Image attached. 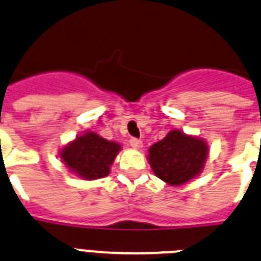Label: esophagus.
<instances>
[{
  "mask_svg": "<svg viewBox=\"0 0 261 261\" xmlns=\"http://www.w3.org/2000/svg\"><path fill=\"white\" fill-rule=\"evenodd\" d=\"M128 143H130V146L134 147V148H140V147L143 146V142L140 139H138V138H131V139L128 140Z\"/></svg>",
  "mask_w": 261,
  "mask_h": 261,
  "instance_id": "1",
  "label": "esophagus"
}]
</instances>
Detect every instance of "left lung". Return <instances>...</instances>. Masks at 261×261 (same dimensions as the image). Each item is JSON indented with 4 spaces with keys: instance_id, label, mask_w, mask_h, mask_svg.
<instances>
[{
    "instance_id": "1",
    "label": "left lung",
    "mask_w": 261,
    "mask_h": 261,
    "mask_svg": "<svg viewBox=\"0 0 261 261\" xmlns=\"http://www.w3.org/2000/svg\"><path fill=\"white\" fill-rule=\"evenodd\" d=\"M148 152L153 173L169 185H181L203 168L207 146L203 140L173 130L153 144Z\"/></svg>"
}]
</instances>
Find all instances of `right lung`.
I'll list each match as a JSON object with an SVG mask.
<instances>
[{
  "mask_svg": "<svg viewBox=\"0 0 261 261\" xmlns=\"http://www.w3.org/2000/svg\"><path fill=\"white\" fill-rule=\"evenodd\" d=\"M121 146L109 142L94 133H87L64 147L62 162L74 173L87 180L108 176Z\"/></svg>",
  "mask_w": 261,
  "mask_h": 261,
  "instance_id": "obj_1",
  "label": "right lung"
}]
</instances>
